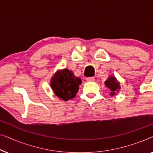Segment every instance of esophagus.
Returning <instances> with one entry per match:
<instances>
[{
	"label": "esophagus",
	"mask_w": 153,
	"mask_h": 153,
	"mask_svg": "<svg viewBox=\"0 0 153 153\" xmlns=\"http://www.w3.org/2000/svg\"><path fill=\"white\" fill-rule=\"evenodd\" d=\"M86 81H89V82H92V81H95V79L93 77H88V78H86Z\"/></svg>",
	"instance_id": "obj_1"
}]
</instances>
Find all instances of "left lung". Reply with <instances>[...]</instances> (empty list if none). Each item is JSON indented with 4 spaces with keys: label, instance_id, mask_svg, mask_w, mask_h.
Listing matches in <instances>:
<instances>
[{
    "label": "left lung",
    "instance_id": "1",
    "mask_svg": "<svg viewBox=\"0 0 153 153\" xmlns=\"http://www.w3.org/2000/svg\"><path fill=\"white\" fill-rule=\"evenodd\" d=\"M105 85L106 87H108L110 89L111 95H114L116 92L118 91L120 89V85H119V83L117 82L116 79L114 76H111L108 77V79L105 81Z\"/></svg>",
    "mask_w": 153,
    "mask_h": 153
}]
</instances>
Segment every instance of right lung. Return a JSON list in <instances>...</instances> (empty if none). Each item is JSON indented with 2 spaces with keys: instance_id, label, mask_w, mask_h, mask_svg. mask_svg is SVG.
Returning <instances> with one entry per match:
<instances>
[{
  "instance_id": "obj_1",
  "label": "right lung",
  "mask_w": 153,
  "mask_h": 153,
  "mask_svg": "<svg viewBox=\"0 0 153 153\" xmlns=\"http://www.w3.org/2000/svg\"><path fill=\"white\" fill-rule=\"evenodd\" d=\"M81 80L68 69L58 71L51 81V86L56 95L64 101L72 99L76 95Z\"/></svg>"
}]
</instances>
